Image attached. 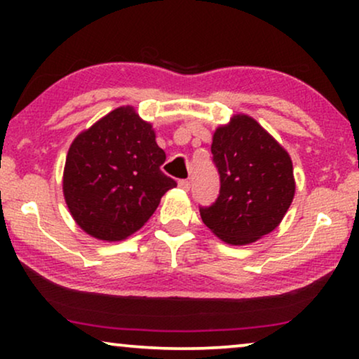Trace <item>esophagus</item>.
I'll return each instance as SVG.
<instances>
[{
    "mask_svg": "<svg viewBox=\"0 0 359 359\" xmlns=\"http://www.w3.org/2000/svg\"><path fill=\"white\" fill-rule=\"evenodd\" d=\"M178 186L181 189H184V191H189V188H191V183L188 180H181V181H178Z\"/></svg>",
    "mask_w": 359,
    "mask_h": 359,
    "instance_id": "34e87169",
    "label": "esophagus"
}]
</instances>
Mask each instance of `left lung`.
Wrapping results in <instances>:
<instances>
[{
	"label": "left lung",
	"mask_w": 359,
	"mask_h": 359,
	"mask_svg": "<svg viewBox=\"0 0 359 359\" xmlns=\"http://www.w3.org/2000/svg\"><path fill=\"white\" fill-rule=\"evenodd\" d=\"M210 151L220 193L201 219L229 245H248L281 224L296 193L292 160L253 117L235 114L219 126Z\"/></svg>",
	"instance_id": "8db88e82"
}]
</instances>
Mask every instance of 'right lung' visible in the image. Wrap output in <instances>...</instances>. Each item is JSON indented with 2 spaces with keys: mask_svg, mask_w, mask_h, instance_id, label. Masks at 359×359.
<instances>
[{
  "mask_svg": "<svg viewBox=\"0 0 359 359\" xmlns=\"http://www.w3.org/2000/svg\"><path fill=\"white\" fill-rule=\"evenodd\" d=\"M150 122L121 106L75 137L63 168V196L72 217L88 235L119 242L144 227L161 196L176 181L160 166Z\"/></svg>",
  "mask_w": 359,
  "mask_h": 359,
  "instance_id": "add662e5",
  "label": "right lung"
}]
</instances>
